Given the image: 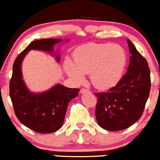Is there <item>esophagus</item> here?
Returning <instances> with one entry per match:
<instances>
[{
    "instance_id": "34e87169",
    "label": "esophagus",
    "mask_w": 160,
    "mask_h": 160,
    "mask_svg": "<svg viewBox=\"0 0 160 160\" xmlns=\"http://www.w3.org/2000/svg\"><path fill=\"white\" fill-rule=\"evenodd\" d=\"M80 92L82 93V94H84V93H86V92H90L89 90L86 89V88H82V89L80 90Z\"/></svg>"
}]
</instances>
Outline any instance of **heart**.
Wrapping results in <instances>:
<instances>
[{
    "label": "heart",
    "instance_id": "1",
    "mask_svg": "<svg viewBox=\"0 0 160 160\" xmlns=\"http://www.w3.org/2000/svg\"><path fill=\"white\" fill-rule=\"evenodd\" d=\"M74 61L66 60L65 72L78 83L90 74L92 85L98 89H108L119 82L127 64V53L121 46L112 43L85 44L75 49Z\"/></svg>",
    "mask_w": 160,
    "mask_h": 160
}]
</instances>
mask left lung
Returning <instances> with one entry per match:
<instances>
[{"label": "left lung", "mask_w": 160, "mask_h": 160, "mask_svg": "<svg viewBox=\"0 0 160 160\" xmlns=\"http://www.w3.org/2000/svg\"><path fill=\"white\" fill-rule=\"evenodd\" d=\"M128 44L131 57L126 74L107 92L96 93V121L110 132L124 130L138 121L149 96L148 63L129 39Z\"/></svg>", "instance_id": "obj_1"}]
</instances>
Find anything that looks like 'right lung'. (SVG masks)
Instances as JSON below:
<instances>
[{
    "label": "right lung",
    "instance_id": "right-lung-1",
    "mask_svg": "<svg viewBox=\"0 0 160 160\" xmlns=\"http://www.w3.org/2000/svg\"><path fill=\"white\" fill-rule=\"evenodd\" d=\"M62 42L61 39L32 41L17 57L13 64L10 97L15 115L22 124L38 133H52L62 127L69 102L78 96L79 89L57 84L42 92H31L23 80L22 64L25 57L32 50L51 53L59 63L60 53L58 50L54 52V46Z\"/></svg>",
    "mask_w": 160,
    "mask_h": 160
}]
</instances>
